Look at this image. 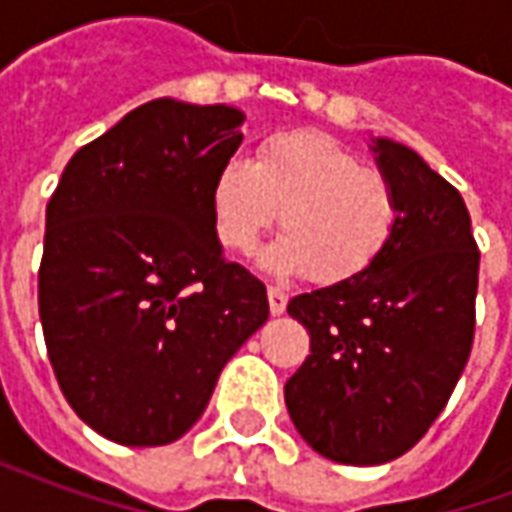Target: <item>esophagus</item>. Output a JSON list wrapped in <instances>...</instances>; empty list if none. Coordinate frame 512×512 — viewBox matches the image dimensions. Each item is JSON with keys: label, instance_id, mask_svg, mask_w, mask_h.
<instances>
[{"label": "esophagus", "instance_id": "esophagus-1", "mask_svg": "<svg viewBox=\"0 0 512 512\" xmlns=\"http://www.w3.org/2000/svg\"><path fill=\"white\" fill-rule=\"evenodd\" d=\"M268 307H271V315H282L288 307V293L279 288H268Z\"/></svg>", "mask_w": 512, "mask_h": 512}]
</instances>
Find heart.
Wrapping results in <instances>:
<instances>
[{
	"mask_svg": "<svg viewBox=\"0 0 512 512\" xmlns=\"http://www.w3.org/2000/svg\"><path fill=\"white\" fill-rule=\"evenodd\" d=\"M219 244L249 255L274 224L285 230L263 263L318 285L354 282L386 255L400 200L381 169L323 131H282L257 145L255 161L233 153L211 183ZM283 219H278V211Z\"/></svg>",
	"mask_w": 512,
	"mask_h": 512,
	"instance_id": "b5f03b06",
	"label": "heart"
}]
</instances>
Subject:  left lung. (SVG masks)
I'll return each mask as SVG.
<instances>
[{
  "label": "left lung",
  "instance_id": "1",
  "mask_svg": "<svg viewBox=\"0 0 512 512\" xmlns=\"http://www.w3.org/2000/svg\"><path fill=\"white\" fill-rule=\"evenodd\" d=\"M400 200L386 255L345 285L290 299L310 356L285 384L301 439L323 458L376 466L436 422L469 362L480 252L458 189L408 150L378 139Z\"/></svg>",
  "mask_w": 512,
  "mask_h": 512
}]
</instances>
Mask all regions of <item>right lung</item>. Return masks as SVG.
<instances>
[{"mask_svg":"<svg viewBox=\"0 0 512 512\" xmlns=\"http://www.w3.org/2000/svg\"><path fill=\"white\" fill-rule=\"evenodd\" d=\"M233 106L158 98L76 150L46 205L38 307L62 395L106 439L158 447L202 417L266 323V285L227 263L211 183Z\"/></svg>","mask_w":512,"mask_h":512,"instance_id":"right-lung-1","label":"right lung"}]
</instances>
